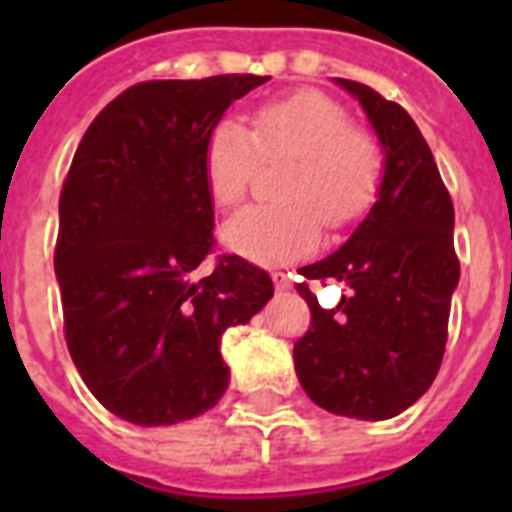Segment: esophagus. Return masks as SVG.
Wrapping results in <instances>:
<instances>
[{
	"instance_id": "esophagus-1",
	"label": "esophagus",
	"mask_w": 512,
	"mask_h": 512,
	"mask_svg": "<svg viewBox=\"0 0 512 512\" xmlns=\"http://www.w3.org/2000/svg\"><path fill=\"white\" fill-rule=\"evenodd\" d=\"M273 287H276V292H284V289L292 287V281H289L287 273H273Z\"/></svg>"
}]
</instances>
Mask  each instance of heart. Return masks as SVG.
<instances>
[{
  "label": "heart",
  "instance_id": "obj_1",
  "mask_svg": "<svg viewBox=\"0 0 512 512\" xmlns=\"http://www.w3.org/2000/svg\"><path fill=\"white\" fill-rule=\"evenodd\" d=\"M289 159L276 185L284 201L255 204L225 223V244L260 265L308 255L321 225L342 231L372 209L382 185V148L324 92L300 90L268 100L249 127L223 119L204 146V183L217 207L247 196L260 162Z\"/></svg>",
  "mask_w": 512,
  "mask_h": 512
}]
</instances>
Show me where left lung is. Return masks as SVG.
<instances>
[{"mask_svg": "<svg viewBox=\"0 0 512 512\" xmlns=\"http://www.w3.org/2000/svg\"><path fill=\"white\" fill-rule=\"evenodd\" d=\"M337 82L361 100L385 148L380 199L335 255L300 268L297 292L311 327L295 342V372L313 404L356 420H388L436 380L460 281L454 204L420 127L404 108L353 79ZM311 278L346 287L321 309Z\"/></svg>", "mask_w": 512, "mask_h": 512, "instance_id": "1", "label": "left lung"}]
</instances>
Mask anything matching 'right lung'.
Instances as JSON below:
<instances>
[{
	"label": "right lung",
	"instance_id": "right-lung-1",
	"mask_svg": "<svg viewBox=\"0 0 512 512\" xmlns=\"http://www.w3.org/2000/svg\"><path fill=\"white\" fill-rule=\"evenodd\" d=\"M268 76L151 79L87 127L60 191L55 276L68 353L90 393L135 425L193 420L220 401L225 329L268 297V271L217 255L204 146Z\"/></svg>",
	"mask_w": 512,
	"mask_h": 512
}]
</instances>
